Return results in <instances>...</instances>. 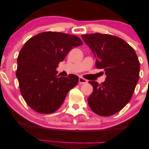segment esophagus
Wrapping results in <instances>:
<instances>
[{
  "label": "esophagus",
  "instance_id": "34e87169",
  "mask_svg": "<svg viewBox=\"0 0 149 149\" xmlns=\"http://www.w3.org/2000/svg\"><path fill=\"white\" fill-rule=\"evenodd\" d=\"M78 82H79L80 84H84V83H86L88 82V80H85V78H82V77H80L79 79H78Z\"/></svg>",
  "mask_w": 149,
  "mask_h": 149
}]
</instances>
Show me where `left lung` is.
I'll return each instance as SVG.
<instances>
[{"label":"left lung","mask_w":149,"mask_h":149,"mask_svg":"<svg viewBox=\"0 0 149 149\" xmlns=\"http://www.w3.org/2000/svg\"><path fill=\"white\" fill-rule=\"evenodd\" d=\"M96 57V66L105 71V81L89 83L93 92L88 101L102 116L116 113L131 100L139 78L140 64L134 49L120 38L102 33L81 36Z\"/></svg>","instance_id":"1"}]
</instances>
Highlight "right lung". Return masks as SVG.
Masks as SVG:
<instances>
[{
  "label": "right lung",
  "mask_w": 149,
  "mask_h": 149,
  "mask_svg": "<svg viewBox=\"0 0 149 149\" xmlns=\"http://www.w3.org/2000/svg\"><path fill=\"white\" fill-rule=\"evenodd\" d=\"M78 36L47 31L27 40L17 58L16 76L20 92L29 107L40 113H52L61 107L78 77L57 76L56 69L71 49L81 45Z\"/></svg>",
  "instance_id": "right-lung-1"
}]
</instances>
